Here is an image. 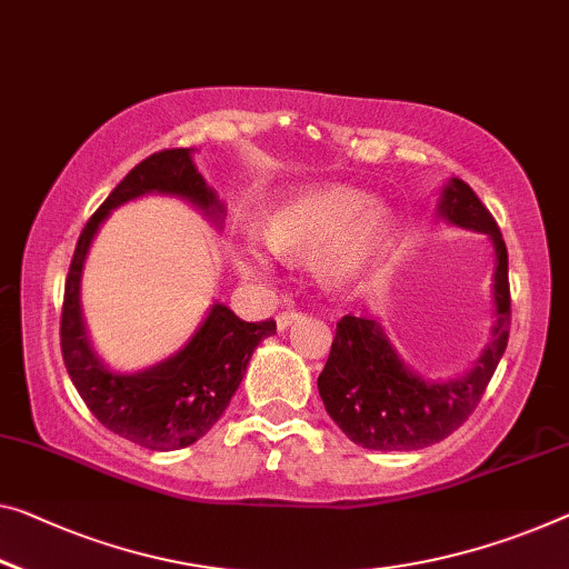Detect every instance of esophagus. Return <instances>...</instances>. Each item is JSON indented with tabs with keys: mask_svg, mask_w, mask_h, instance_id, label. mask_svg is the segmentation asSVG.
Listing matches in <instances>:
<instances>
[{
	"mask_svg": "<svg viewBox=\"0 0 569 569\" xmlns=\"http://www.w3.org/2000/svg\"><path fill=\"white\" fill-rule=\"evenodd\" d=\"M302 318V312H297V310H284V312H279L277 315V330H287L292 326V322H297Z\"/></svg>",
	"mask_w": 569,
	"mask_h": 569,
	"instance_id": "obj_1",
	"label": "esophagus"
}]
</instances>
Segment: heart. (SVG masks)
Returning a JSON list of instances; mask_svg holds the SVG:
<instances>
[{"mask_svg": "<svg viewBox=\"0 0 569 569\" xmlns=\"http://www.w3.org/2000/svg\"><path fill=\"white\" fill-rule=\"evenodd\" d=\"M261 236L277 257L312 259V272L330 292H346L369 274L397 236L391 208L348 186H315L282 196L261 216ZM233 264L243 277L264 279L269 259L254 243H239Z\"/></svg>", "mask_w": 569, "mask_h": 569, "instance_id": "1", "label": "heart"}]
</instances>
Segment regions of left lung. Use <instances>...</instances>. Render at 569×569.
<instances>
[{
    "mask_svg": "<svg viewBox=\"0 0 569 569\" xmlns=\"http://www.w3.org/2000/svg\"><path fill=\"white\" fill-rule=\"evenodd\" d=\"M437 216L458 229L486 233L493 243L491 338L466 373L432 381L399 356L379 320L346 315L318 376V391L333 422L361 448L422 450L456 432L473 415L509 343V254L493 216L460 178L440 190Z\"/></svg>",
    "mask_w": 569,
    "mask_h": 569,
    "instance_id": "obj_1",
    "label": "left lung"
}]
</instances>
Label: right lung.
<instances>
[{"instance_id": "obj_1", "label": "right lung", "mask_w": 569, "mask_h": 569, "mask_svg": "<svg viewBox=\"0 0 569 569\" xmlns=\"http://www.w3.org/2000/svg\"><path fill=\"white\" fill-rule=\"evenodd\" d=\"M193 152L188 147L147 157L111 190L76 243L60 318L66 369L91 415L113 435L160 452L188 448L211 430L239 389L251 353L277 333L274 320L247 322L223 302H213L193 338L150 369L117 371L96 353L81 310V279L91 243L111 211L144 196H170L221 229L226 206L196 168Z\"/></svg>"}]
</instances>
